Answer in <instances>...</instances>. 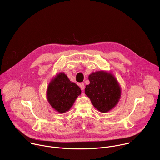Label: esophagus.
Wrapping results in <instances>:
<instances>
[{
  "instance_id": "esophagus-1",
  "label": "esophagus",
  "mask_w": 160,
  "mask_h": 160,
  "mask_svg": "<svg viewBox=\"0 0 160 160\" xmlns=\"http://www.w3.org/2000/svg\"><path fill=\"white\" fill-rule=\"evenodd\" d=\"M79 85H80V88H81V90H83L84 88H85L84 83H80Z\"/></svg>"
}]
</instances>
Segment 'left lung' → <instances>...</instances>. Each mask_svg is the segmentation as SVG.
Segmentation results:
<instances>
[{"label":"left lung","mask_w":160,"mask_h":160,"mask_svg":"<svg viewBox=\"0 0 160 160\" xmlns=\"http://www.w3.org/2000/svg\"><path fill=\"white\" fill-rule=\"evenodd\" d=\"M90 84L85 88V94L93 106L100 112L109 111L118 102L121 87L111 73L99 71L88 76Z\"/></svg>","instance_id":"left-lung-1"}]
</instances>
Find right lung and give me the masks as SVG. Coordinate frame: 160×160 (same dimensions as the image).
Segmentation results:
<instances>
[{
    "label": "right lung",
    "mask_w": 160,
    "mask_h": 160,
    "mask_svg": "<svg viewBox=\"0 0 160 160\" xmlns=\"http://www.w3.org/2000/svg\"><path fill=\"white\" fill-rule=\"evenodd\" d=\"M81 92L76 83L72 82L64 73H59L48 85L47 99L56 111L64 113L72 108Z\"/></svg>",
    "instance_id": "add662e5"
}]
</instances>
